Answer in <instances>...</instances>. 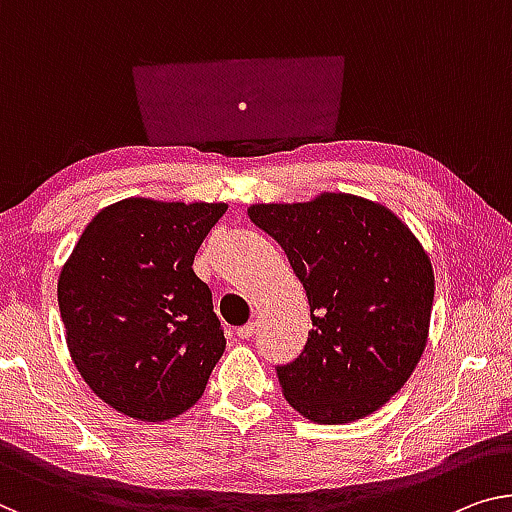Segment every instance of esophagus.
Returning <instances> with one entry per match:
<instances>
[{
    "mask_svg": "<svg viewBox=\"0 0 512 512\" xmlns=\"http://www.w3.org/2000/svg\"><path fill=\"white\" fill-rule=\"evenodd\" d=\"M255 322H248V324H243V326H239V329H236V338H241V340H248V338H253L255 335Z\"/></svg>",
    "mask_w": 512,
    "mask_h": 512,
    "instance_id": "esophagus-1",
    "label": "esophagus"
}]
</instances>
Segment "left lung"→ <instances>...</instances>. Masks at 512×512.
Wrapping results in <instances>:
<instances>
[{
  "label": "left lung",
  "mask_w": 512,
  "mask_h": 512,
  "mask_svg": "<svg viewBox=\"0 0 512 512\" xmlns=\"http://www.w3.org/2000/svg\"><path fill=\"white\" fill-rule=\"evenodd\" d=\"M248 216L285 250L310 303L305 347L276 365L287 402L324 425L377 411L425 349L434 273L421 243L391 211L352 195L255 204Z\"/></svg>",
  "instance_id": "8db88e82"
}]
</instances>
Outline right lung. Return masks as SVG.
<instances>
[{"mask_svg":"<svg viewBox=\"0 0 512 512\" xmlns=\"http://www.w3.org/2000/svg\"><path fill=\"white\" fill-rule=\"evenodd\" d=\"M225 211L133 197L98 213L68 257L57 285L68 352L119 414L167 421L202 398L225 333L193 259Z\"/></svg>","mask_w":512,"mask_h":512,"instance_id":"add662e5","label":"right lung"}]
</instances>
